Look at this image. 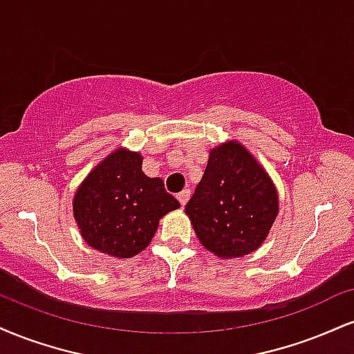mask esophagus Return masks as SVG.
<instances>
[{"instance_id": "34e87169", "label": "esophagus", "mask_w": 354, "mask_h": 354, "mask_svg": "<svg viewBox=\"0 0 354 354\" xmlns=\"http://www.w3.org/2000/svg\"><path fill=\"white\" fill-rule=\"evenodd\" d=\"M189 194H191V191L189 189H183L181 193H178V201H180V204L183 207H185V204L188 203V199H189Z\"/></svg>"}]
</instances>
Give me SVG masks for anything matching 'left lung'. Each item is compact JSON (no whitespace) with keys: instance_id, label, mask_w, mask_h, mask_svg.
Wrapping results in <instances>:
<instances>
[{"instance_id":"obj_1","label":"left lung","mask_w":354,"mask_h":354,"mask_svg":"<svg viewBox=\"0 0 354 354\" xmlns=\"http://www.w3.org/2000/svg\"><path fill=\"white\" fill-rule=\"evenodd\" d=\"M201 244L219 257L261 247L279 212L274 183L237 142L209 153L203 180L185 207Z\"/></svg>"}]
</instances>
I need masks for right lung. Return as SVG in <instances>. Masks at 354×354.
I'll return each instance as SVG.
<instances>
[{"label":"right lung","mask_w":354,"mask_h":354,"mask_svg":"<svg viewBox=\"0 0 354 354\" xmlns=\"http://www.w3.org/2000/svg\"><path fill=\"white\" fill-rule=\"evenodd\" d=\"M180 203L160 178L142 171L140 153L117 150L88 174L74 196V216L84 241L118 259L150 244L166 212Z\"/></svg>","instance_id":"right-lung-1"}]
</instances>
